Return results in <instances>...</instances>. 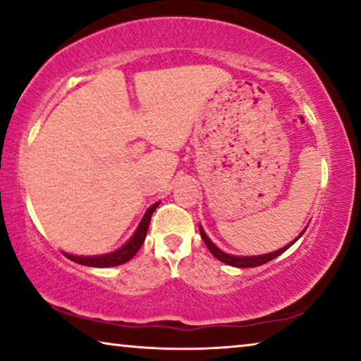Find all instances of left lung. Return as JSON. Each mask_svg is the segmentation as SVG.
I'll list each match as a JSON object with an SVG mask.
<instances>
[{"instance_id": "left-lung-1", "label": "left lung", "mask_w": 361, "mask_h": 361, "mask_svg": "<svg viewBox=\"0 0 361 361\" xmlns=\"http://www.w3.org/2000/svg\"><path fill=\"white\" fill-rule=\"evenodd\" d=\"M305 229H307V227H305ZM305 229L302 231V234L295 238V240H292L290 243H287L286 247L279 248V250L271 252V253H264V255H253V257H235V255H229V253L223 252V250H221V248H218V247L214 245V243L212 242V238H209L207 234H204V231H203L202 226H200V235H202L204 245L208 247V250L212 252L213 257L218 258L219 262H223V263L229 264V266H234V268H255V266H262V264L268 263V262H271V259H274V258L279 257V255L284 253L287 248H290L293 243H295L298 238L303 235Z\"/></svg>"}]
</instances>
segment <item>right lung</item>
<instances>
[{
    "instance_id": "add662e5",
    "label": "right lung",
    "mask_w": 361,
    "mask_h": 361,
    "mask_svg": "<svg viewBox=\"0 0 361 361\" xmlns=\"http://www.w3.org/2000/svg\"><path fill=\"white\" fill-rule=\"evenodd\" d=\"M159 204L154 203L147 209V213L143 214V218L140 221V224L134 232L129 240H127L123 247H119L118 250L111 252V253H104V255H93V257H82V255H71V253H64L66 257L72 262L84 264V266H92V268H111V266H119L124 264L135 257V253L140 250L143 240L147 237V231L149 226V219H152V214L157 207Z\"/></svg>"
}]
</instances>
